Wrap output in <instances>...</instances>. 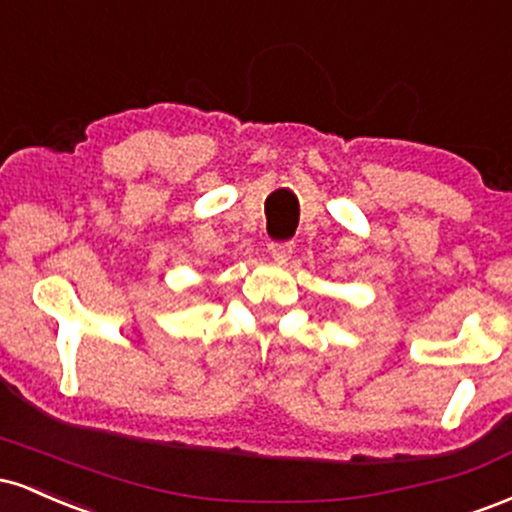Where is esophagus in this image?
<instances>
[{
  "label": "esophagus",
  "mask_w": 512,
  "mask_h": 512,
  "mask_svg": "<svg viewBox=\"0 0 512 512\" xmlns=\"http://www.w3.org/2000/svg\"><path fill=\"white\" fill-rule=\"evenodd\" d=\"M293 252V240H274L269 243V255L274 257L276 262H286Z\"/></svg>",
  "instance_id": "1"
}]
</instances>
